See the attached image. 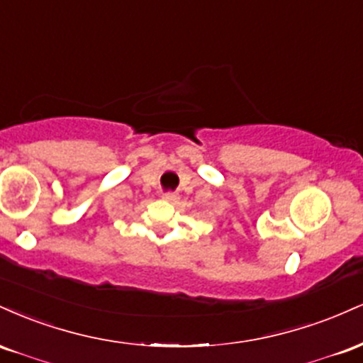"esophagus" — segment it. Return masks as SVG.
I'll use <instances>...</instances> for the list:
<instances>
[{
	"instance_id": "obj_1",
	"label": "esophagus",
	"mask_w": 363,
	"mask_h": 363,
	"mask_svg": "<svg viewBox=\"0 0 363 363\" xmlns=\"http://www.w3.org/2000/svg\"><path fill=\"white\" fill-rule=\"evenodd\" d=\"M162 198H164L165 201H176V199L179 198V196H177L176 193H170V191H169V193H164V194H162Z\"/></svg>"
}]
</instances>
